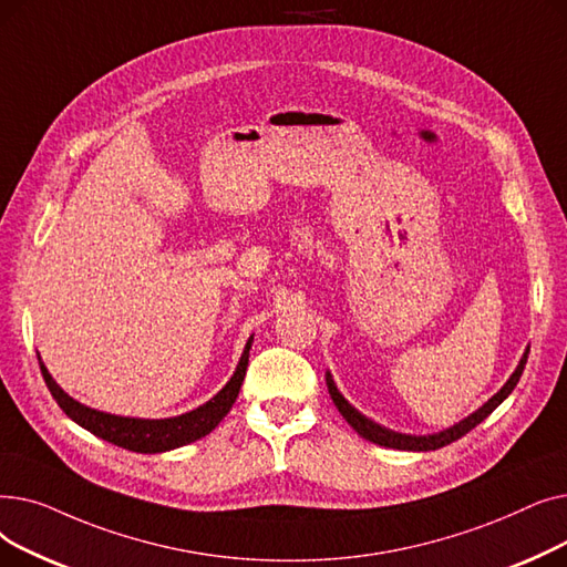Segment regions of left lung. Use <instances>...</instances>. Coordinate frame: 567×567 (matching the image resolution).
Segmentation results:
<instances>
[{"mask_svg": "<svg viewBox=\"0 0 567 567\" xmlns=\"http://www.w3.org/2000/svg\"><path fill=\"white\" fill-rule=\"evenodd\" d=\"M528 353H530V346H526V350H524V355H522L517 369L512 371V375L505 381V385H503L487 403H482V406H480L475 413H471L468 417L460 420V422L447 426V429H443V431H436V434H426V436L399 434V431H392V429H388V426H383V424H379V422L369 420L367 415H362L355 406H350L348 399L339 392V388H337V383H334L330 371H326V383H328V392H330V396H332V401H334V406L339 409V413L343 415V420H346L350 426H353L362 439H367V441H371V443H375V445H383V447L409 450V452H429V450H439V447H445V445H450V443H454V441H460L462 436L468 434L471 429H475L482 420H487V417L501 406V403L512 394V390L517 388V383H519V379H522V373H524V367H526V360H528Z\"/></svg>", "mask_w": 567, "mask_h": 567, "instance_id": "obj_1", "label": "left lung"}]
</instances>
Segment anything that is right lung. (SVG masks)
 I'll list each match as a JSON object with an SVG mask.
<instances>
[{
    "instance_id": "1",
    "label": "right lung",
    "mask_w": 567,
    "mask_h": 567,
    "mask_svg": "<svg viewBox=\"0 0 567 567\" xmlns=\"http://www.w3.org/2000/svg\"><path fill=\"white\" fill-rule=\"evenodd\" d=\"M251 343H254V337H249V341L245 346V353H241L237 369L230 375V381L209 401H205L203 406L188 411V413H182L175 417H161V420L124 417V415H113V413L90 409V406H85V403H80L73 396H69L58 385V381L52 379L50 371L41 362V355H39V367H41L43 381H45L52 399L60 403V409L75 424H80L83 429H87L90 434H94L107 443H113L117 447L141 452V454H156V452H168V450L194 443V441L207 436L209 431L217 429V424L233 409V403L241 388V381H245Z\"/></svg>"
}]
</instances>
